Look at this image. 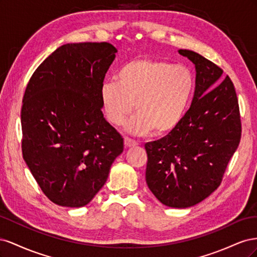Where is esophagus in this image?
<instances>
[{"label":"esophagus","mask_w":257,"mask_h":257,"mask_svg":"<svg viewBox=\"0 0 257 257\" xmlns=\"http://www.w3.org/2000/svg\"><path fill=\"white\" fill-rule=\"evenodd\" d=\"M124 145H125L126 148H132V147L137 146L138 144H137V142L134 141V139H131L128 137H125V138H124Z\"/></svg>","instance_id":"1"}]
</instances>
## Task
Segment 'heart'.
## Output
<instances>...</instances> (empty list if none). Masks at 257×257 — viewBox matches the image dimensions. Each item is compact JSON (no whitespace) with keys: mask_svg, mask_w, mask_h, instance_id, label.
<instances>
[{"mask_svg":"<svg viewBox=\"0 0 257 257\" xmlns=\"http://www.w3.org/2000/svg\"><path fill=\"white\" fill-rule=\"evenodd\" d=\"M105 81L99 98L107 120L121 124L128 113L137 110L124 124L132 134L159 135L172 133L189 110L195 90V78L183 65L149 58H137L124 63Z\"/></svg>","mask_w":257,"mask_h":257,"instance_id":"heart-1","label":"heart"}]
</instances>
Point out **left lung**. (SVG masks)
<instances>
[{"mask_svg": "<svg viewBox=\"0 0 257 257\" xmlns=\"http://www.w3.org/2000/svg\"><path fill=\"white\" fill-rule=\"evenodd\" d=\"M178 52L195 65L190 109L175 131L145 145L146 182L163 205H197L220 185L240 143L241 122L235 87L223 71L197 52Z\"/></svg>", "mask_w": 257, "mask_h": 257, "instance_id": "8db88e82", "label": "left lung"}]
</instances>
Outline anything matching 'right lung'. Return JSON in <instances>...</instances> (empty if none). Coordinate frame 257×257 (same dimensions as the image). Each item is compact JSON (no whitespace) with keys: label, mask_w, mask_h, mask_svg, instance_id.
<instances>
[{"label":"right lung","mask_w":257,"mask_h":257,"mask_svg":"<svg viewBox=\"0 0 257 257\" xmlns=\"http://www.w3.org/2000/svg\"><path fill=\"white\" fill-rule=\"evenodd\" d=\"M115 52L109 43L63 45L28 83L21 108L23 160L59 206L88 205L123 151V138L104 118L99 98Z\"/></svg>","instance_id":"1"}]
</instances>
